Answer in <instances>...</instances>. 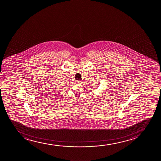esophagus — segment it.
<instances>
[{"mask_svg":"<svg viewBox=\"0 0 161 161\" xmlns=\"http://www.w3.org/2000/svg\"><path fill=\"white\" fill-rule=\"evenodd\" d=\"M76 82H77V83H78V84L82 83V81H78V80H77V81H76Z\"/></svg>","mask_w":161,"mask_h":161,"instance_id":"1","label":"esophagus"}]
</instances>
